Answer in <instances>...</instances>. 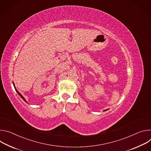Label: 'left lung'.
<instances>
[{
  "label": "left lung",
  "instance_id": "left-lung-1",
  "mask_svg": "<svg viewBox=\"0 0 151 151\" xmlns=\"http://www.w3.org/2000/svg\"><path fill=\"white\" fill-rule=\"evenodd\" d=\"M108 109H107V110H104V111H106V110H107Z\"/></svg>",
  "mask_w": 151,
  "mask_h": 151
}]
</instances>
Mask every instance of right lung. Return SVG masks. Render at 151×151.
Returning <instances> with one entry per match:
<instances>
[{
  "instance_id": "obj_1",
  "label": "right lung",
  "mask_w": 151,
  "mask_h": 151,
  "mask_svg": "<svg viewBox=\"0 0 151 151\" xmlns=\"http://www.w3.org/2000/svg\"><path fill=\"white\" fill-rule=\"evenodd\" d=\"M13 85H14V88H15V89L16 92L18 93V94H19V95L20 96V97H21V98H22V99L24 100V101L25 102H26V103H27V101H26V100L25 99V98H24V97L22 96V94H21V93H20V92H19L17 91V89L15 88V85H14V83H13Z\"/></svg>"
}]
</instances>
